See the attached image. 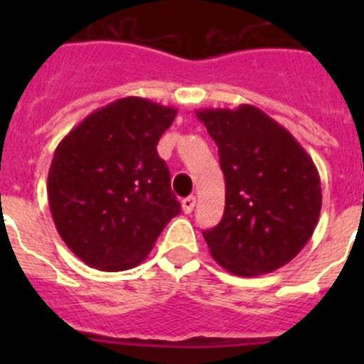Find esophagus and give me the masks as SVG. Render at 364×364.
<instances>
[{
	"label": "esophagus",
	"mask_w": 364,
	"mask_h": 364,
	"mask_svg": "<svg viewBox=\"0 0 364 364\" xmlns=\"http://www.w3.org/2000/svg\"><path fill=\"white\" fill-rule=\"evenodd\" d=\"M195 204H197V198L186 197L184 200H182V211H184L186 215H189L193 210H195Z\"/></svg>",
	"instance_id": "34e87169"
}]
</instances>
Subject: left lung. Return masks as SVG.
<instances>
[{
	"mask_svg": "<svg viewBox=\"0 0 364 364\" xmlns=\"http://www.w3.org/2000/svg\"><path fill=\"white\" fill-rule=\"evenodd\" d=\"M226 180L224 217L204 231L218 264L257 277L299 255L319 222L321 178L290 131L253 105L200 109Z\"/></svg>",
	"mask_w": 364,
	"mask_h": 364,
	"instance_id": "8db88e82",
	"label": "left lung"
}]
</instances>
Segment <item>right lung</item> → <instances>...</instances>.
I'll list each match as a JSON object with an SVG mask.
<instances>
[{
    "label": "right lung",
    "instance_id": "obj_1",
    "mask_svg": "<svg viewBox=\"0 0 364 364\" xmlns=\"http://www.w3.org/2000/svg\"><path fill=\"white\" fill-rule=\"evenodd\" d=\"M175 107L127 96L83 118L58 144L47 178L63 242L87 266L124 272L149 255L180 204L156 153Z\"/></svg>",
    "mask_w": 364,
    "mask_h": 364
}]
</instances>
